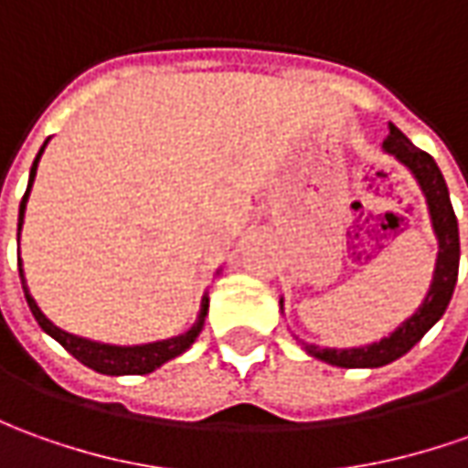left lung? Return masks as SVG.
<instances>
[{
  "instance_id": "1",
  "label": "left lung",
  "mask_w": 468,
  "mask_h": 468,
  "mask_svg": "<svg viewBox=\"0 0 468 468\" xmlns=\"http://www.w3.org/2000/svg\"><path fill=\"white\" fill-rule=\"evenodd\" d=\"M381 148H384V154L394 155L402 166L408 168L418 181L422 197H425L431 225H433L435 240H438L433 279H431V287L418 304V310L410 314L408 320H402L381 341L358 346V348H320L314 343L300 341L307 354L325 361L330 367L379 368L408 354L410 348L443 317L451 294H453V287H456V276H459V222H456V215L451 207L446 179L433 161V155L415 148L408 135L394 125H389V135L381 143ZM279 307L284 310V300H279Z\"/></svg>"
}]
</instances>
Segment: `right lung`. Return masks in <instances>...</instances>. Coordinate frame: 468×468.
<instances>
[{
	"label": "right lung",
	"mask_w": 468,
	"mask_h": 468,
	"mask_svg": "<svg viewBox=\"0 0 468 468\" xmlns=\"http://www.w3.org/2000/svg\"><path fill=\"white\" fill-rule=\"evenodd\" d=\"M48 141L43 143V148L37 151L33 161V168H30V179H27V192L22 197L20 202V220H17V238H20L22 222H25V207H27V197H30V189H33L35 174H37V164H40V155L46 151ZM17 266H20V279H22V292H25V300H27V307L30 313L37 320V325L46 330L50 338L56 341L74 356L76 361H81L84 367L94 368L100 374H107V377H125V374H151L158 367H164L166 361L181 356L194 341L197 335L202 333L205 327V317H207L209 297L205 292V297L199 302V314L194 320V325L189 330H184L181 335H174V338H166V341H154V343H141V346H112V343H100V341H89V338H81V335H74V333H66L60 330L58 325H53L48 320L43 310L37 307V302L33 300L30 289H27V282H25V271H22V259H17ZM220 274V271H218Z\"/></svg>",
	"instance_id": "1"
}]
</instances>
